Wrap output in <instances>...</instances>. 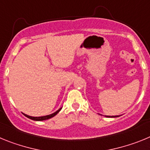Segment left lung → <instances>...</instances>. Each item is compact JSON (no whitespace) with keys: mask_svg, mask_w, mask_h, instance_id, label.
<instances>
[{"mask_svg":"<svg viewBox=\"0 0 150 150\" xmlns=\"http://www.w3.org/2000/svg\"><path fill=\"white\" fill-rule=\"evenodd\" d=\"M107 116V117H118L119 116Z\"/></svg>","mask_w":150,"mask_h":150,"instance_id":"obj_1","label":"left lung"}]
</instances>
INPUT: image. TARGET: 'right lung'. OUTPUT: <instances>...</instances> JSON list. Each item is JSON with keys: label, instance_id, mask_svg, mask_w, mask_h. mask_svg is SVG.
I'll use <instances>...</instances> for the list:
<instances>
[{"label": "right lung", "instance_id": "obj_1", "mask_svg": "<svg viewBox=\"0 0 150 150\" xmlns=\"http://www.w3.org/2000/svg\"><path fill=\"white\" fill-rule=\"evenodd\" d=\"M62 110V108H60L59 110H58L56 111V112H55L54 113H52V114L50 115H47V116H40V117H33V116H28V115L26 114H24L25 116H26V117L29 118V119H30V120H34V121H43V120H49V119H50V118L53 117V116H55V115L58 113V112H59V111Z\"/></svg>", "mask_w": 150, "mask_h": 150}]
</instances>
